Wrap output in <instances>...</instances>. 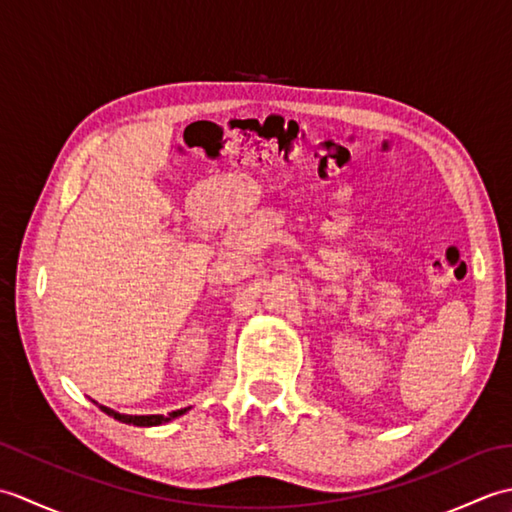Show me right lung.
<instances>
[{"mask_svg": "<svg viewBox=\"0 0 512 512\" xmlns=\"http://www.w3.org/2000/svg\"><path fill=\"white\" fill-rule=\"evenodd\" d=\"M96 405H99V402H96ZM99 409H101L103 413H107V416H112L114 420L125 422V424H134V427H158V424H162V422H169V420H173V418H180L182 413H187L191 407L171 411L169 416H127V413H118V411H114V409H110V407H105V405H99Z\"/></svg>", "mask_w": 512, "mask_h": 512, "instance_id": "1", "label": "right lung"}]
</instances>
